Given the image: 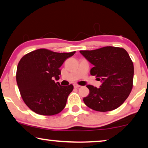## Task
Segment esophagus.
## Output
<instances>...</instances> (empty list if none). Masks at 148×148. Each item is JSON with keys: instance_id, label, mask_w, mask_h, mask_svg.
Returning a JSON list of instances; mask_svg holds the SVG:
<instances>
[{"instance_id": "1", "label": "esophagus", "mask_w": 148, "mask_h": 148, "mask_svg": "<svg viewBox=\"0 0 148 148\" xmlns=\"http://www.w3.org/2000/svg\"><path fill=\"white\" fill-rule=\"evenodd\" d=\"M74 88H78L80 87V86H79L78 84H74Z\"/></svg>"}]
</instances>
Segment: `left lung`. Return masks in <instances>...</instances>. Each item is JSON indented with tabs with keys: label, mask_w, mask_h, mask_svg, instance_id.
Instances as JSON below:
<instances>
[{
	"label": "left lung",
	"mask_w": 148,
	"mask_h": 148,
	"mask_svg": "<svg viewBox=\"0 0 148 148\" xmlns=\"http://www.w3.org/2000/svg\"><path fill=\"white\" fill-rule=\"evenodd\" d=\"M80 52L94 65L90 74L102 82L99 88L86 86L90 94L84 98V102L98 112L118 108L129 96L133 87L134 64L128 53L122 48L114 46Z\"/></svg>",
	"instance_id": "1"
}]
</instances>
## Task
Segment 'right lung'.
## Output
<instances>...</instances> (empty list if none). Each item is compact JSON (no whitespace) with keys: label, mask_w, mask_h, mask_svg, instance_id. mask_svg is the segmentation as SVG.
I'll list each match as a JSON object with an SVG mask.
<instances>
[{"label":"right lung","mask_w":148,"mask_h":148,"mask_svg":"<svg viewBox=\"0 0 148 148\" xmlns=\"http://www.w3.org/2000/svg\"><path fill=\"white\" fill-rule=\"evenodd\" d=\"M75 52L58 53L42 48L21 59L16 70L17 85L23 101L35 113L52 116L64 108L74 86H61L53 79L60 78V67Z\"/></svg>","instance_id":"right-lung-1"}]
</instances>
